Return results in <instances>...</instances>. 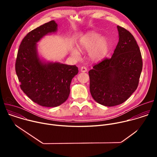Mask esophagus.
<instances>
[{
  "label": "esophagus",
  "instance_id": "1",
  "mask_svg": "<svg viewBox=\"0 0 157 157\" xmlns=\"http://www.w3.org/2000/svg\"><path fill=\"white\" fill-rule=\"evenodd\" d=\"M80 70H81V72H82V73H85V72L87 71V69L84 66H82Z\"/></svg>",
  "mask_w": 157,
  "mask_h": 157
}]
</instances>
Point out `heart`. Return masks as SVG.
<instances>
[{
    "mask_svg": "<svg viewBox=\"0 0 157 157\" xmlns=\"http://www.w3.org/2000/svg\"><path fill=\"white\" fill-rule=\"evenodd\" d=\"M78 48L82 52L88 51L89 59L93 61H99L104 59L109 50V42L105 36L95 32H89L83 35L78 41ZM71 55L79 59L80 53L74 48L71 50Z\"/></svg>",
    "mask_w": 157,
    "mask_h": 157,
    "instance_id": "1",
    "label": "heart"
}]
</instances>
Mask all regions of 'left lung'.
Masks as SVG:
<instances>
[{
	"label": "left lung",
	"mask_w": 157,
	"mask_h": 157,
	"mask_svg": "<svg viewBox=\"0 0 157 157\" xmlns=\"http://www.w3.org/2000/svg\"><path fill=\"white\" fill-rule=\"evenodd\" d=\"M117 28L119 39L111 58L94 65L89 71L92 97L109 107L124 102L136 90L143 64L133 36L124 28Z\"/></svg>",
	"instance_id": "obj_1"
}]
</instances>
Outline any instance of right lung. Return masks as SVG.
I'll list each match as a JSON object with an SVG mask.
<instances>
[{
  "label": "right lung",
  "mask_w": 157,
  "mask_h": 157,
  "mask_svg": "<svg viewBox=\"0 0 157 157\" xmlns=\"http://www.w3.org/2000/svg\"><path fill=\"white\" fill-rule=\"evenodd\" d=\"M57 30L58 25L52 20L29 32L21 42L16 59L15 71L21 90L44 107H56L64 102L70 93L71 80L78 73L75 65L47 61L38 55L37 43Z\"/></svg>",
  "instance_id": "add662e5"
}]
</instances>
